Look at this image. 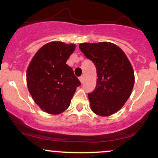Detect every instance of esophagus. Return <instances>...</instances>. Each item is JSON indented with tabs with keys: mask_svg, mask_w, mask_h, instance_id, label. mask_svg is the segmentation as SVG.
<instances>
[{
	"mask_svg": "<svg viewBox=\"0 0 158 158\" xmlns=\"http://www.w3.org/2000/svg\"><path fill=\"white\" fill-rule=\"evenodd\" d=\"M79 81H80L81 83H82V82H83V81H84V77H83V76H80V77H79Z\"/></svg>",
	"mask_w": 158,
	"mask_h": 158,
	"instance_id": "1",
	"label": "esophagus"
}]
</instances>
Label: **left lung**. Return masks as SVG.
Here are the masks:
<instances>
[{"instance_id":"left-lung-1","label":"left lung","mask_w":158,"mask_h":158,"mask_svg":"<svg viewBox=\"0 0 158 158\" xmlns=\"http://www.w3.org/2000/svg\"><path fill=\"white\" fill-rule=\"evenodd\" d=\"M79 48L96 68V86L89 93L92 111L108 116L122 108L132 93L134 72L123 50L111 42L82 43Z\"/></svg>"}]
</instances>
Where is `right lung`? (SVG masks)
I'll return each instance as SVG.
<instances>
[{
    "instance_id": "add662e5",
    "label": "right lung",
    "mask_w": 158,
    "mask_h": 158,
    "mask_svg": "<svg viewBox=\"0 0 158 158\" xmlns=\"http://www.w3.org/2000/svg\"><path fill=\"white\" fill-rule=\"evenodd\" d=\"M75 44L51 42L35 53L27 69V86L35 103L49 114L65 111L81 85L66 64Z\"/></svg>"
}]
</instances>
